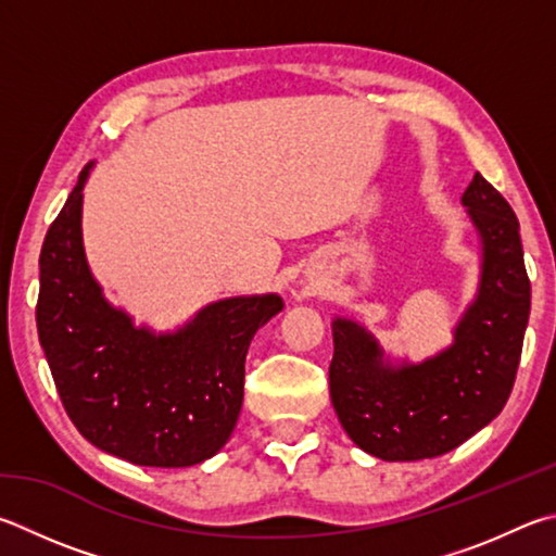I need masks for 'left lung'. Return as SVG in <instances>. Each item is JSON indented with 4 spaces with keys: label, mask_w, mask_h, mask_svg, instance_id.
Masks as SVG:
<instances>
[{
    "label": "left lung",
    "mask_w": 556,
    "mask_h": 556,
    "mask_svg": "<svg viewBox=\"0 0 556 556\" xmlns=\"http://www.w3.org/2000/svg\"><path fill=\"white\" fill-rule=\"evenodd\" d=\"M481 236L477 299L454 342L420 365L393 367L371 332L332 320L330 399L359 450L383 462L440 457L498 416L516 383L530 318L520 224L498 189L479 173L462 197Z\"/></svg>",
    "instance_id": "obj_1"
}]
</instances>
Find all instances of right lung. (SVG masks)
Wrapping results in <instances>:
<instances>
[{
    "mask_svg": "<svg viewBox=\"0 0 556 556\" xmlns=\"http://www.w3.org/2000/svg\"><path fill=\"white\" fill-rule=\"evenodd\" d=\"M92 165L40 248V348L85 440L138 467H191L228 442L243 406L250 340L285 301L233 296L175 332L136 328L104 299L85 257L83 189Z\"/></svg>",
    "mask_w": 556,
    "mask_h": 556,
    "instance_id": "right-lung-1",
    "label": "right lung"
}]
</instances>
